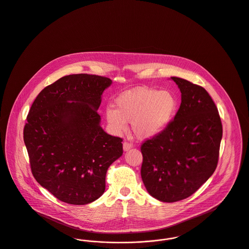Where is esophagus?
Instances as JSON below:
<instances>
[{
	"instance_id": "obj_1",
	"label": "esophagus",
	"mask_w": 249,
	"mask_h": 249,
	"mask_svg": "<svg viewBox=\"0 0 249 249\" xmlns=\"http://www.w3.org/2000/svg\"><path fill=\"white\" fill-rule=\"evenodd\" d=\"M131 147H132V144L130 142H124L123 143V149H124V151H128V150L131 149Z\"/></svg>"
}]
</instances>
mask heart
<instances>
[{"mask_svg": "<svg viewBox=\"0 0 249 249\" xmlns=\"http://www.w3.org/2000/svg\"><path fill=\"white\" fill-rule=\"evenodd\" d=\"M115 108L108 107L105 110L112 132H124L129 123L137 139L149 140L169 126L178 110V100L170 90L139 87L122 93L115 101Z\"/></svg>", "mask_w": 249, "mask_h": 249, "instance_id": "heart-1", "label": "heart"}]
</instances>
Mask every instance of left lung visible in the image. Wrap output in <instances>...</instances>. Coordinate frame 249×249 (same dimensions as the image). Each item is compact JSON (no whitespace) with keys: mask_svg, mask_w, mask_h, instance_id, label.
Instances as JSON below:
<instances>
[{"mask_svg":"<svg viewBox=\"0 0 249 249\" xmlns=\"http://www.w3.org/2000/svg\"><path fill=\"white\" fill-rule=\"evenodd\" d=\"M181 92L175 119L142 145V179L150 196L177 202L195 194L214 173L223 135L221 119L207 90L171 77Z\"/></svg>","mask_w":249,"mask_h":249,"instance_id":"left-lung-1","label":"left lung"}]
</instances>
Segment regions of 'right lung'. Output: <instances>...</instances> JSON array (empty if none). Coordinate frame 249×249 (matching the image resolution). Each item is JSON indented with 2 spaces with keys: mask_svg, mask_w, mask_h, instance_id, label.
Here are the masks:
<instances>
[{
  "mask_svg": "<svg viewBox=\"0 0 249 249\" xmlns=\"http://www.w3.org/2000/svg\"><path fill=\"white\" fill-rule=\"evenodd\" d=\"M111 84L87 73L63 76L39 92L28 113L23 141L34 178L68 204L99 198L108 167L123 155L122 139L105 132L97 112Z\"/></svg>",
  "mask_w": 249,
  "mask_h": 249,
  "instance_id": "right-lung-1",
  "label": "right lung"
}]
</instances>
